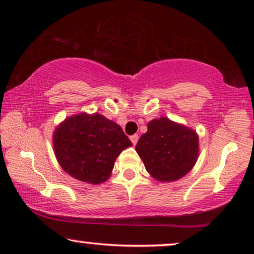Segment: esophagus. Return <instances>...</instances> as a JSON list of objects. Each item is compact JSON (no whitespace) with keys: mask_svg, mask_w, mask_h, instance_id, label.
I'll use <instances>...</instances> for the list:
<instances>
[{"mask_svg":"<svg viewBox=\"0 0 254 254\" xmlns=\"http://www.w3.org/2000/svg\"><path fill=\"white\" fill-rule=\"evenodd\" d=\"M130 139H131L132 144H133V145H135V144H137V142H138L139 135H138V134H133V135H131V137H130Z\"/></svg>","mask_w":254,"mask_h":254,"instance_id":"obj_1","label":"esophagus"}]
</instances>
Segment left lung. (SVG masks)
<instances>
[{
  "label": "left lung",
  "mask_w": 254,
  "mask_h": 254,
  "mask_svg": "<svg viewBox=\"0 0 254 254\" xmlns=\"http://www.w3.org/2000/svg\"><path fill=\"white\" fill-rule=\"evenodd\" d=\"M135 151L146 170L159 182H174L185 176L199 154L197 132L167 117L152 120Z\"/></svg>",
  "instance_id": "8db88e82"
}]
</instances>
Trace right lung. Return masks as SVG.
Returning a JSON list of instances; mask_svg holds the SVG:
<instances>
[{"instance_id": "right-lung-1", "label": "right lung", "mask_w": 254, "mask_h": 254, "mask_svg": "<svg viewBox=\"0 0 254 254\" xmlns=\"http://www.w3.org/2000/svg\"><path fill=\"white\" fill-rule=\"evenodd\" d=\"M53 144L65 173L94 185L108 180L117 156L132 146L119 124L100 114L86 113L64 120L56 127Z\"/></svg>"}]
</instances>
